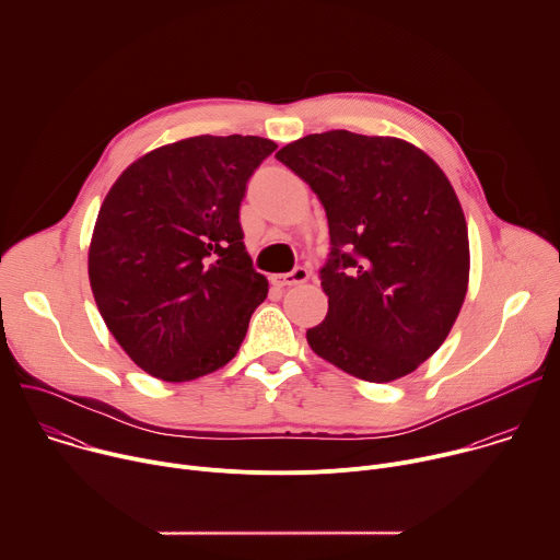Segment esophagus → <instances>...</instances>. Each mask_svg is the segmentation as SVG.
I'll return each instance as SVG.
<instances>
[{"mask_svg": "<svg viewBox=\"0 0 560 560\" xmlns=\"http://www.w3.org/2000/svg\"><path fill=\"white\" fill-rule=\"evenodd\" d=\"M310 279V272L305 268H294L292 272H283V275H272L270 281L272 285H279V288H285V285H299V283H305Z\"/></svg>", "mask_w": 560, "mask_h": 560, "instance_id": "1", "label": "esophagus"}]
</instances>
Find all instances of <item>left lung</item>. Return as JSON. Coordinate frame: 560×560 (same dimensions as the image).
<instances>
[{
  "instance_id": "8db88e82",
  "label": "left lung",
  "mask_w": 560,
  "mask_h": 560,
  "mask_svg": "<svg viewBox=\"0 0 560 560\" xmlns=\"http://www.w3.org/2000/svg\"><path fill=\"white\" fill-rule=\"evenodd\" d=\"M277 159L326 208L328 314L305 332L314 354L387 383L415 372L447 339L469 279L458 197L421 148L350 130L307 135Z\"/></svg>"
}]
</instances>
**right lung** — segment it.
<instances>
[{
	"mask_svg": "<svg viewBox=\"0 0 560 560\" xmlns=\"http://www.w3.org/2000/svg\"><path fill=\"white\" fill-rule=\"evenodd\" d=\"M277 143L199 135L145 152L108 190L89 248L104 322L148 374L182 383L223 368L268 296L238 223Z\"/></svg>",
	"mask_w": 560,
	"mask_h": 560,
	"instance_id": "add662e5",
	"label": "right lung"
}]
</instances>
